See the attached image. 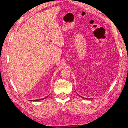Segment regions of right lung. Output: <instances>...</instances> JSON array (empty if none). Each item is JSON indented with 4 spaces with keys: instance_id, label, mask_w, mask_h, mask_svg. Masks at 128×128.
I'll list each match as a JSON object with an SVG mask.
<instances>
[{
    "instance_id": "right-lung-1",
    "label": "right lung",
    "mask_w": 128,
    "mask_h": 128,
    "mask_svg": "<svg viewBox=\"0 0 128 128\" xmlns=\"http://www.w3.org/2000/svg\"><path fill=\"white\" fill-rule=\"evenodd\" d=\"M46 97H47V96H46ZM45 98H42V99H39V100H34V101H37V100H42V99H45Z\"/></svg>"
}]
</instances>
